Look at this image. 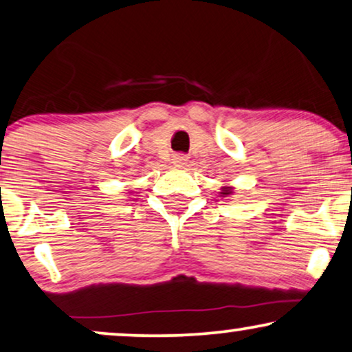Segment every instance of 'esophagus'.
<instances>
[{"label":"esophagus","mask_w":352,"mask_h":352,"mask_svg":"<svg viewBox=\"0 0 352 352\" xmlns=\"http://www.w3.org/2000/svg\"><path fill=\"white\" fill-rule=\"evenodd\" d=\"M173 165L175 166H184L186 163H187V157L186 155H182V153H176V155H173Z\"/></svg>","instance_id":"34e87169"}]
</instances>
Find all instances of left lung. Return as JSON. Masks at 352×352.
I'll return each mask as SVG.
<instances>
[{
	"mask_svg": "<svg viewBox=\"0 0 352 352\" xmlns=\"http://www.w3.org/2000/svg\"><path fill=\"white\" fill-rule=\"evenodd\" d=\"M221 197H226V195H230V194H232V189H231V187H221Z\"/></svg>",
	"mask_w": 352,
	"mask_h": 352,
	"instance_id": "left-lung-1",
	"label": "left lung"
}]
</instances>
